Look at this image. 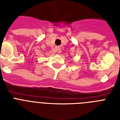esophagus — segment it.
Segmentation results:
<instances>
[{
    "label": "esophagus",
    "mask_w": 120,
    "mask_h": 120,
    "mask_svg": "<svg viewBox=\"0 0 120 120\" xmlns=\"http://www.w3.org/2000/svg\"><path fill=\"white\" fill-rule=\"evenodd\" d=\"M56 51H57L58 52H61V48H56Z\"/></svg>",
    "instance_id": "obj_1"
}]
</instances>
